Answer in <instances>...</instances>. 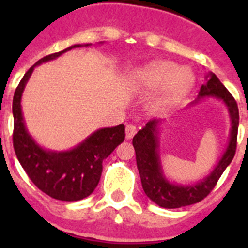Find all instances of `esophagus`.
Segmentation results:
<instances>
[{
    "label": "esophagus",
    "mask_w": 248,
    "mask_h": 248,
    "mask_svg": "<svg viewBox=\"0 0 248 248\" xmlns=\"http://www.w3.org/2000/svg\"><path fill=\"white\" fill-rule=\"evenodd\" d=\"M135 133H137V126L133 125V124H129L125 128V138L126 139H131L134 137Z\"/></svg>",
    "instance_id": "obj_1"
}]
</instances>
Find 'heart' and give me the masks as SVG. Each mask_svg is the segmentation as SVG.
I'll use <instances>...</instances> for the list:
<instances>
[{"instance_id": "1", "label": "heart", "mask_w": 248, "mask_h": 248, "mask_svg": "<svg viewBox=\"0 0 248 248\" xmlns=\"http://www.w3.org/2000/svg\"><path fill=\"white\" fill-rule=\"evenodd\" d=\"M195 76L189 68H180L170 61H154L138 68L130 77V85L138 91H151L161 87L153 100V107L165 110L190 93Z\"/></svg>"}]
</instances>
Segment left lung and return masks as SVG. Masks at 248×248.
<instances>
[{
	"label": "left lung",
	"instance_id": "1",
	"mask_svg": "<svg viewBox=\"0 0 248 248\" xmlns=\"http://www.w3.org/2000/svg\"><path fill=\"white\" fill-rule=\"evenodd\" d=\"M205 79L206 83L201 85L198 98L190 105L198 104L207 98L218 99L227 108L231 122L229 144L210 174L191 184H177L169 180L164 172L160 159L159 130L160 124H163L164 120H150L133 138V146L135 149L137 165L144 192L153 202L164 209H179L183 206L199 202L206 198L235 156L238 130L237 103L231 93L225 88V85L220 82L216 74L209 72L206 74Z\"/></svg>",
	"mask_w": 248,
	"mask_h": 248
}]
</instances>
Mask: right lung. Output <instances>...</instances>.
I'll return each instance as SVG.
<instances>
[{
	"label": "right lung",
	"instance_id": "right-lung-1",
	"mask_svg": "<svg viewBox=\"0 0 248 248\" xmlns=\"http://www.w3.org/2000/svg\"><path fill=\"white\" fill-rule=\"evenodd\" d=\"M103 43V42H99ZM92 43H77L41 58L26 72L13 95V146L17 159L32 183L50 198L61 201H78L97 187L107 159L125 138V126L102 128L69 150H49L39 145L30 134L22 113V94L34 68L53 61L72 48L88 47Z\"/></svg>",
	"mask_w": 248,
	"mask_h": 248
}]
</instances>
